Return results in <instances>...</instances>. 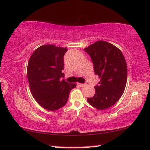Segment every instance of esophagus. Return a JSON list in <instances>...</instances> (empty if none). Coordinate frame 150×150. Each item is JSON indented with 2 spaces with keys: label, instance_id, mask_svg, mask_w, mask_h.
<instances>
[{
  "label": "esophagus",
  "instance_id": "esophagus-1",
  "mask_svg": "<svg viewBox=\"0 0 150 150\" xmlns=\"http://www.w3.org/2000/svg\"><path fill=\"white\" fill-rule=\"evenodd\" d=\"M78 85H79L80 87H81V88H83V87L86 86L87 84H86V83H79Z\"/></svg>",
  "mask_w": 150,
  "mask_h": 150
}]
</instances>
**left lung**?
Returning <instances> with one entry per match:
<instances>
[{
  "label": "left lung",
  "mask_w": 150,
  "mask_h": 150,
  "mask_svg": "<svg viewBox=\"0 0 150 150\" xmlns=\"http://www.w3.org/2000/svg\"><path fill=\"white\" fill-rule=\"evenodd\" d=\"M84 50L91 57L95 74L100 79L95 87V95L87 100L97 109H107L124 92L127 81L126 61L119 48L105 41H97Z\"/></svg>",
  "instance_id": "left-lung-1"
}]
</instances>
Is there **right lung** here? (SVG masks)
<instances>
[{"mask_svg":"<svg viewBox=\"0 0 150 150\" xmlns=\"http://www.w3.org/2000/svg\"><path fill=\"white\" fill-rule=\"evenodd\" d=\"M67 48L44 45L38 48L28 62L27 75L30 92L40 106L54 111L67 103L71 90L76 83L61 78L64 74V55Z\"/></svg>","mask_w":150,"mask_h":150,"instance_id":"right-lung-1","label":"right lung"}]
</instances>
